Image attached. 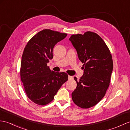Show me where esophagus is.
<instances>
[{
    "label": "esophagus",
    "instance_id": "1",
    "mask_svg": "<svg viewBox=\"0 0 130 130\" xmlns=\"http://www.w3.org/2000/svg\"><path fill=\"white\" fill-rule=\"evenodd\" d=\"M68 78H69V80H71V79H73V77L71 76H68Z\"/></svg>",
    "mask_w": 130,
    "mask_h": 130
}]
</instances>
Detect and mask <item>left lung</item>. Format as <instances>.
Here are the masks:
<instances>
[{
    "mask_svg": "<svg viewBox=\"0 0 130 130\" xmlns=\"http://www.w3.org/2000/svg\"><path fill=\"white\" fill-rule=\"evenodd\" d=\"M69 40L84 64V74L79 80L74 77L77 87L72 99L77 106L88 108L104 97L110 85L113 70L110 51L102 39L95 32L72 35Z\"/></svg>",
    "mask_w": 130,
    "mask_h": 130,
    "instance_id": "8db88e82",
    "label": "left lung"
}]
</instances>
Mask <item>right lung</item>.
Instances as JSON below:
<instances>
[{"instance_id": "right-lung-1", "label": "right lung", "mask_w": 130, "mask_h": 130, "mask_svg": "<svg viewBox=\"0 0 130 130\" xmlns=\"http://www.w3.org/2000/svg\"><path fill=\"white\" fill-rule=\"evenodd\" d=\"M66 33L44 29L30 40L23 53L20 77L28 98L39 105L52 101L62 84L68 80L64 72L51 71L47 64L53 58L54 46Z\"/></svg>"}]
</instances>
